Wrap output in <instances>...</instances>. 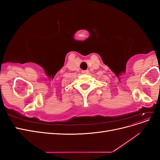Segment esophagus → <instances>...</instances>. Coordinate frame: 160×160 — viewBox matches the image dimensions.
<instances>
[{
    "mask_svg": "<svg viewBox=\"0 0 160 160\" xmlns=\"http://www.w3.org/2000/svg\"><path fill=\"white\" fill-rule=\"evenodd\" d=\"M81 72L83 74H88V72H89V71L88 70H83L81 71Z\"/></svg>",
    "mask_w": 160,
    "mask_h": 160,
    "instance_id": "34e87169",
    "label": "esophagus"
}]
</instances>
